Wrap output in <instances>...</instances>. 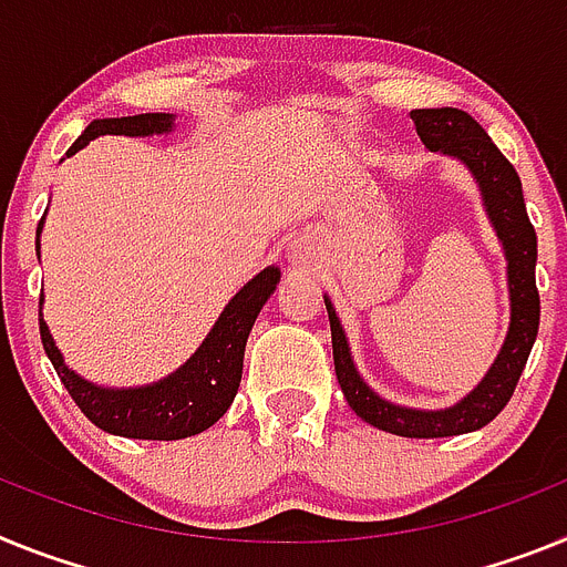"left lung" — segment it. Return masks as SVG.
<instances>
[{
    "label": "left lung",
    "mask_w": 567,
    "mask_h": 567,
    "mask_svg": "<svg viewBox=\"0 0 567 567\" xmlns=\"http://www.w3.org/2000/svg\"><path fill=\"white\" fill-rule=\"evenodd\" d=\"M411 120L425 147L456 156L474 171L491 223H494L505 256H508L511 328L499 357L480 385L467 393L460 405L447 408V411H411V408L391 405V402L379 400L377 393L359 379L337 313L328 299L324 305H328V319H331L333 368H337L344 400L357 411V416H362L368 425L396 433V436L436 440V436H456V433L488 425L514 396V388L525 371L536 331H539V290H536L534 277L536 234L528 210H525L522 182L514 165L502 156L499 147L491 142V136L482 131L474 116H467L460 107H420V111H411Z\"/></svg>",
    "instance_id": "8db88e82"
}]
</instances>
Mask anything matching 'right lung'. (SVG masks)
Returning <instances> with one entry per match:
<instances>
[{"instance_id": "1", "label": "right lung", "mask_w": 567, "mask_h": 567, "mask_svg": "<svg viewBox=\"0 0 567 567\" xmlns=\"http://www.w3.org/2000/svg\"><path fill=\"white\" fill-rule=\"evenodd\" d=\"M174 125L171 113H140V116H122V120H96L85 127L68 156L76 154L79 147L105 134L125 136H151L162 134ZM279 282V268H265L259 277L250 279L239 293L228 302L214 331L202 342L199 351L174 373L151 388H134V391H111L96 388L65 365L62 353L53 344L42 311H39V333L51 365L56 368L62 385L68 388L71 400L79 411L96 427L127 440H185L214 425L230 408L243 379L245 342L254 328L262 305L274 293ZM42 305V297H39Z\"/></svg>"}]
</instances>
